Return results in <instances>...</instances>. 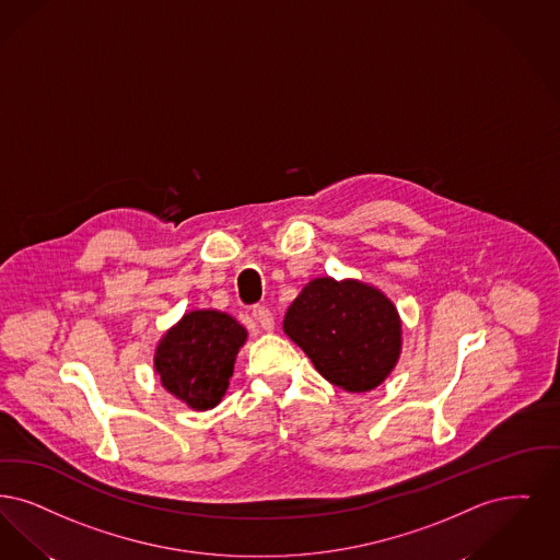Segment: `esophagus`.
I'll use <instances>...</instances> for the list:
<instances>
[{
    "label": "esophagus",
    "mask_w": 560,
    "mask_h": 560,
    "mask_svg": "<svg viewBox=\"0 0 560 560\" xmlns=\"http://www.w3.org/2000/svg\"><path fill=\"white\" fill-rule=\"evenodd\" d=\"M253 317H255V322L259 324L261 330H266V332L273 330V314L269 312V307H266V305L255 307V310H253Z\"/></svg>",
    "instance_id": "34e87169"
}]
</instances>
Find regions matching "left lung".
<instances>
[{"mask_svg": "<svg viewBox=\"0 0 560 560\" xmlns=\"http://www.w3.org/2000/svg\"><path fill=\"white\" fill-rule=\"evenodd\" d=\"M284 332L332 385L351 393L378 387L401 349V322L389 299L358 280H312L292 301Z\"/></svg>", "mask_w": 560, "mask_h": 560, "instance_id": "1", "label": "left lung"}]
</instances>
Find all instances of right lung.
I'll use <instances>...</instances> for the list:
<instances>
[{
	"mask_svg": "<svg viewBox=\"0 0 560 560\" xmlns=\"http://www.w3.org/2000/svg\"><path fill=\"white\" fill-rule=\"evenodd\" d=\"M246 330L221 312H190L159 342L154 368L163 387L195 410L215 408L230 385Z\"/></svg>",
	"mask_w": 560,
	"mask_h": 560,
	"instance_id": "right-lung-1",
	"label": "right lung"
}]
</instances>
